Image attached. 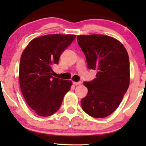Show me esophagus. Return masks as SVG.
<instances>
[{"instance_id":"1","label":"esophagus","mask_w":146,"mask_h":146,"mask_svg":"<svg viewBox=\"0 0 146 146\" xmlns=\"http://www.w3.org/2000/svg\"><path fill=\"white\" fill-rule=\"evenodd\" d=\"M73 84L75 85V86H79V85H81L82 82H73Z\"/></svg>"}]
</instances>
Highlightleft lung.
<instances>
[{
	"instance_id": "8db88e82",
	"label": "left lung",
	"mask_w": 146,
	"mask_h": 146,
	"mask_svg": "<svg viewBox=\"0 0 146 146\" xmlns=\"http://www.w3.org/2000/svg\"><path fill=\"white\" fill-rule=\"evenodd\" d=\"M77 40L88 68L98 71L93 81L84 82L88 94L81 100L82 107L90 116L104 118L118 108L128 88V52L121 42L110 36L80 35Z\"/></svg>"
}]
</instances>
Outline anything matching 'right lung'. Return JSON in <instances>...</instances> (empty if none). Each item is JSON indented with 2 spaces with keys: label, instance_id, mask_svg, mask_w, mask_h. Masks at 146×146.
Here are the masks:
<instances>
[{
  "label": "right lung",
  "instance_id": "1",
  "mask_svg": "<svg viewBox=\"0 0 146 146\" xmlns=\"http://www.w3.org/2000/svg\"><path fill=\"white\" fill-rule=\"evenodd\" d=\"M76 36L49 34L34 38L22 53L19 67L21 89L28 106L37 115L48 117L58 110L71 80L53 77V66Z\"/></svg>",
  "mask_w": 146,
  "mask_h": 146
}]
</instances>
